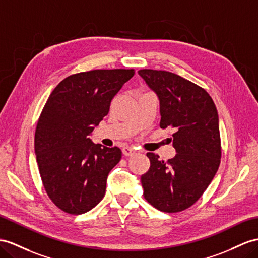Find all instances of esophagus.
I'll return each mask as SVG.
<instances>
[{"instance_id":"1","label":"esophagus","mask_w":258,"mask_h":258,"mask_svg":"<svg viewBox=\"0 0 258 258\" xmlns=\"http://www.w3.org/2000/svg\"><path fill=\"white\" fill-rule=\"evenodd\" d=\"M122 151H123V155L124 156H132V155L135 154L136 150L133 147H124L122 149Z\"/></svg>"}]
</instances>
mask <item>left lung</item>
I'll return each instance as SVG.
<instances>
[{
	"instance_id": "8db88e82",
	"label": "left lung",
	"mask_w": 258,
	"mask_h": 258,
	"mask_svg": "<svg viewBox=\"0 0 258 258\" xmlns=\"http://www.w3.org/2000/svg\"><path fill=\"white\" fill-rule=\"evenodd\" d=\"M138 74L159 99L160 127L173 128L176 155L168 161L148 153L150 168L142 175L144 197L164 213H177L206 190L220 164L219 116L208 92L166 71Z\"/></svg>"
}]
</instances>
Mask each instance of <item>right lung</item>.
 Here are the masks:
<instances>
[{"instance_id": "right-lung-1", "label": "right lung", "mask_w": 258, "mask_h": 258, "mask_svg": "<svg viewBox=\"0 0 258 258\" xmlns=\"http://www.w3.org/2000/svg\"><path fill=\"white\" fill-rule=\"evenodd\" d=\"M134 74V70H95L71 75L44 105L35 153L45 192L65 213H87L105 194L109 172L121 160L122 151L94 144L89 136Z\"/></svg>"}]
</instances>
